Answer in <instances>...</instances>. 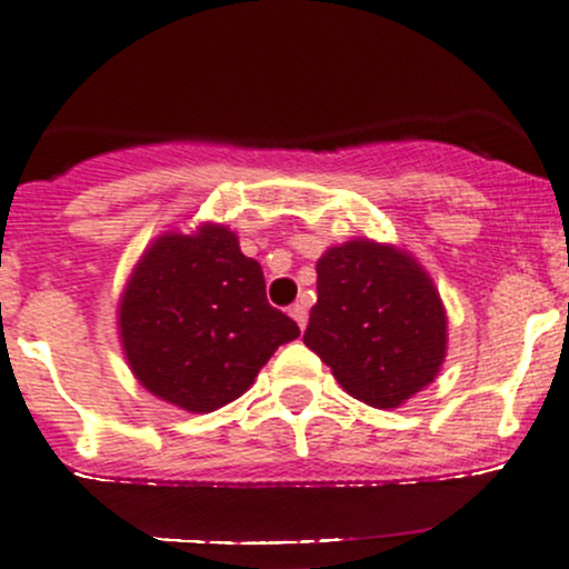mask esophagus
Segmentation results:
<instances>
[{
	"instance_id": "1",
	"label": "esophagus",
	"mask_w": 569,
	"mask_h": 569,
	"mask_svg": "<svg viewBox=\"0 0 569 569\" xmlns=\"http://www.w3.org/2000/svg\"><path fill=\"white\" fill-rule=\"evenodd\" d=\"M290 317L298 322V328H301V331H303V328H307V320H309L307 303H303V301L292 303V307H290Z\"/></svg>"
}]
</instances>
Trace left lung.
Returning <instances> with one entry per match:
<instances>
[{"instance_id":"obj_1","label":"left lung","mask_w":569,"mask_h":569,"mask_svg":"<svg viewBox=\"0 0 569 569\" xmlns=\"http://www.w3.org/2000/svg\"><path fill=\"white\" fill-rule=\"evenodd\" d=\"M445 331L431 279L399 249L350 241L317 260L303 345L363 405L399 407L429 385L442 366Z\"/></svg>"}]
</instances>
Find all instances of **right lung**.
<instances>
[{
  "mask_svg": "<svg viewBox=\"0 0 569 569\" xmlns=\"http://www.w3.org/2000/svg\"><path fill=\"white\" fill-rule=\"evenodd\" d=\"M119 326L140 385L187 412L230 405L301 333L268 303L260 262L219 224L162 236L143 254Z\"/></svg>",
  "mask_w": 569,
  "mask_h": 569,
  "instance_id": "obj_1",
  "label": "right lung"
}]
</instances>
